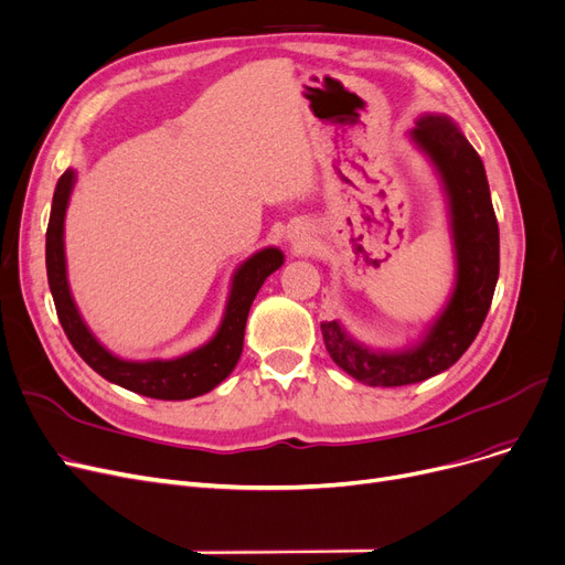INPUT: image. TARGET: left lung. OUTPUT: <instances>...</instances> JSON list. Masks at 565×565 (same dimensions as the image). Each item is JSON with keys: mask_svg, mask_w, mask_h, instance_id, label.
I'll return each mask as SVG.
<instances>
[{"mask_svg": "<svg viewBox=\"0 0 565 565\" xmlns=\"http://www.w3.org/2000/svg\"><path fill=\"white\" fill-rule=\"evenodd\" d=\"M408 138L431 161L446 191L455 288L423 339L402 351L370 349L339 321L321 323L330 358L349 376L374 387L420 383L450 370L480 332L499 281V224L473 145L446 115H423Z\"/></svg>", "mask_w": 565, "mask_h": 565, "instance_id": "1", "label": "left lung"}]
</instances>
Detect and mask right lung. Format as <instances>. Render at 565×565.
<instances>
[{"mask_svg":"<svg viewBox=\"0 0 565 565\" xmlns=\"http://www.w3.org/2000/svg\"><path fill=\"white\" fill-rule=\"evenodd\" d=\"M73 184H76V170L68 168L55 186L51 222H47L45 231L47 284H51L60 323L73 343V349L78 351V355L96 374H102L106 381L119 387L138 392L142 397L180 402L201 397L205 392L214 390L235 370L242 355L244 328H247L252 302L263 281L284 265V254L277 247H265L235 269L222 326L203 347L173 360H121L92 334L68 288L64 216Z\"/></svg>","mask_w":565,"mask_h":565,"instance_id":"right-lung-1","label":"right lung"}]
</instances>
